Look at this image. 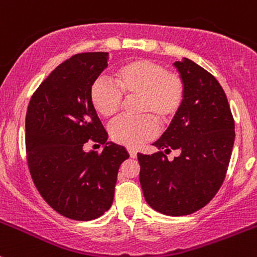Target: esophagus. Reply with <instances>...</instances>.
Here are the masks:
<instances>
[{
	"label": "esophagus",
	"mask_w": 257,
	"mask_h": 257,
	"mask_svg": "<svg viewBox=\"0 0 257 257\" xmlns=\"http://www.w3.org/2000/svg\"><path fill=\"white\" fill-rule=\"evenodd\" d=\"M128 152H129V156H131L132 158H136V157H137V152L134 151V149L129 148V149H128Z\"/></svg>",
	"instance_id": "obj_1"
}]
</instances>
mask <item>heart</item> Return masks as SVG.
<instances>
[{
	"mask_svg": "<svg viewBox=\"0 0 257 257\" xmlns=\"http://www.w3.org/2000/svg\"><path fill=\"white\" fill-rule=\"evenodd\" d=\"M113 84L96 80L89 98L94 110L109 119L120 111L124 99H136L138 118H119L109 126L115 143L138 148L157 134V123L169 125L181 113L186 96L182 76L151 59H136L115 69Z\"/></svg>",
	"mask_w": 257,
	"mask_h": 257,
	"instance_id": "1",
	"label": "heart"
}]
</instances>
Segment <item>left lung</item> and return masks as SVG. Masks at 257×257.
<instances>
[{
	"label": "left lung",
	"instance_id": "left-lung-1",
	"mask_svg": "<svg viewBox=\"0 0 257 257\" xmlns=\"http://www.w3.org/2000/svg\"><path fill=\"white\" fill-rule=\"evenodd\" d=\"M186 85L181 113L153 144L181 152L168 161L162 151L138 153L147 203L167 216L191 215L205 207L225 181L235 142V121L215 76L189 59L174 62Z\"/></svg>",
	"mask_w": 257,
	"mask_h": 257
}]
</instances>
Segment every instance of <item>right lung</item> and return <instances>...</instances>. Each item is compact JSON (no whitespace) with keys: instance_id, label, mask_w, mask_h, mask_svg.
I'll return each mask as SVG.
<instances>
[{"instance_id":"1","label":"right lung","mask_w":257,"mask_h":257,"mask_svg":"<svg viewBox=\"0 0 257 257\" xmlns=\"http://www.w3.org/2000/svg\"><path fill=\"white\" fill-rule=\"evenodd\" d=\"M108 66V52H81L60 64L36 89L26 113V157L40 195L57 213L76 221L100 217L114 200L119 167L129 158L108 133L89 98ZM93 140L103 152L83 151Z\"/></svg>"}]
</instances>
